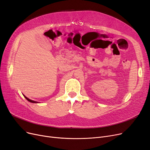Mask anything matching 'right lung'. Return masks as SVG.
<instances>
[{"instance_id":"obj_1","label":"right lung","mask_w":150,"mask_h":150,"mask_svg":"<svg viewBox=\"0 0 150 150\" xmlns=\"http://www.w3.org/2000/svg\"><path fill=\"white\" fill-rule=\"evenodd\" d=\"M24 96V97H25V99H26L29 102H32V103H37V102H35V101H34V100H30V99H28V97H25V96Z\"/></svg>"}]
</instances>
